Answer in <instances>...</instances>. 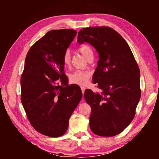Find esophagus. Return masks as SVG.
Instances as JSON below:
<instances>
[{"instance_id":"obj_1","label":"esophagus","mask_w":159,"mask_h":159,"mask_svg":"<svg viewBox=\"0 0 159 159\" xmlns=\"http://www.w3.org/2000/svg\"><path fill=\"white\" fill-rule=\"evenodd\" d=\"M80 88H81V91H82V93H83V94H84V93H85V87H83V86H81V87H80ZM84 100V99L83 98V101Z\"/></svg>"}]
</instances>
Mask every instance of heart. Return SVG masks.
<instances>
[{
	"instance_id": "obj_1",
	"label": "heart",
	"mask_w": 159,
	"mask_h": 159,
	"mask_svg": "<svg viewBox=\"0 0 159 159\" xmlns=\"http://www.w3.org/2000/svg\"><path fill=\"white\" fill-rule=\"evenodd\" d=\"M79 50L87 60L93 58V52L92 48L89 45L83 44L79 48ZM71 61V55L69 50H66L63 55V63L65 66H68ZM91 73L86 70H75L71 74H69V80L71 83L78 84L80 85H84L89 80Z\"/></svg>"
}]
</instances>
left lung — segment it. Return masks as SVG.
Wrapping results in <instances>:
<instances>
[{
  "instance_id": "1",
  "label": "left lung",
  "mask_w": 159,
  "mask_h": 159,
  "mask_svg": "<svg viewBox=\"0 0 159 159\" xmlns=\"http://www.w3.org/2000/svg\"><path fill=\"white\" fill-rule=\"evenodd\" d=\"M79 44L88 43L99 55L93 76L100 93L85 90L84 98L91 107L90 127L102 137L119 134L133 120L141 96L140 71L124 39L108 26L82 29Z\"/></svg>"
}]
</instances>
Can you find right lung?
<instances>
[{"label": "right lung", "instance_id": "1", "mask_svg": "<svg viewBox=\"0 0 159 159\" xmlns=\"http://www.w3.org/2000/svg\"><path fill=\"white\" fill-rule=\"evenodd\" d=\"M76 34L74 29L48 31L29 50L21 77V100L29 120L52 138L66 133L83 96L79 85L68 84L64 72V53Z\"/></svg>", "mask_w": 159, "mask_h": 159}]
</instances>
